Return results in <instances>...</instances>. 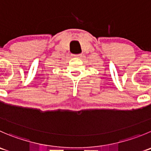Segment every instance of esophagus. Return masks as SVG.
Here are the masks:
<instances>
[{
	"instance_id": "esophagus-1",
	"label": "esophagus",
	"mask_w": 151,
	"mask_h": 151,
	"mask_svg": "<svg viewBox=\"0 0 151 151\" xmlns=\"http://www.w3.org/2000/svg\"><path fill=\"white\" fill-rule=\"evenodd\" d=\"M74 56H75L76 58H82V57H83V55H74Z\"/></svg>"
}]
</instances>
